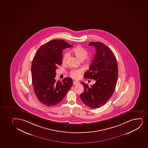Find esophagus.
<instances>
[{
  "label": "esophagus",
  "instance_id": "obj_1",
  "mask_svg": "<svg viewBox=\"0 0 148 148\" xmlns=\"http://www.w3.org/2000/svg\"><path fill=\"white\" fill-rule=\"evenodd\" d=\"M80 83V82L78 81H75L73 82V85H78Z\"/></svg>",
  "mask_w": 148,
  "mask_h": 148
}]
</instances>
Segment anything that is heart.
Here are the masks:
<instances>
[{
    "label": "heart",
    "instance_id": "1",
    "mask_svg": "<svg viewBox=\"0 0 148 148\" xmlns=\"http://www.w3.org/2000/svg\"><path fill=\"white\" fill-rule=\"evenodd\" d=\"M71 51L76 56L77 58L80 60H85L88 55V51L82 47H76L74 48H73L71 50ZM68 56H69V53L67 52H66L64 53L63 58H62V62L63 63H66ZM82 72H83V69H73L70 71V75L74 79H78L80 77V75L82 73Z\"/></svg>",
    "mask_w": 148,
    "mask_h": 148
}]
</instances>
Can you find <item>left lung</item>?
Returning a JSON list of instances; mask_svg holds the SVG:
<instances>
[{
    "mask_svg": "<svg viewBox=\"0 0 148 148\" xmlns=\"http://www.w3.org/2000/svg\"><path fill=\"white\" fill-rule=\"evenodd\" d=\"M88 45L94 47L97 51L84 76L95 80V83L89 86L81 82L84 91L80 98L88 106L95 109L105 104L114 92L118 77V63L113 51L101 42H91Z\"/></svg>",
    "mask_w": 148,
    "mask_h": 148,
    "instance_id": "left-lung-1",
    "label": "left lung"
}]
</instances>
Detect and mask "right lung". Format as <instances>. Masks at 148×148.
<instances>
[{
    "label": "right lung",
    "mask_w": 148,
    "mask_h": 148,
    "mask_svg": "<svg viewBox=\"0 0 148 148\" xmlns=\"http://www.w3.org/2000/svg\"><path fill=\"white\" fill-rule=\"evenodd\" d=\"M73 46L63 40H51L42 45L32 62V83L37 98L47 107L62 101L70 90L73 81L64 78L56 82V70L62 61V50Z\"/></svg>",
    "instance_id": "right-lung-1"
}]
</instances>
